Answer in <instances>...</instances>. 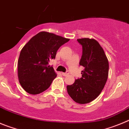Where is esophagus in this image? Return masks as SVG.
Returning <instances> with one entry per match:
<instances>
[{"mask_svg": "<svg viewBox=\"0 0 129 129\" xmlns=\"http://www.w3.org/2000/svg\"><path fill=\"white\" fill-rule=\"evenodd\" d=\"M62 75H63V76H66L67 75H69V73L68 72H66V73H62Z\"/></svg>", "mask_w": 129, "mask_h": 129, "instance_id": "obj_1", "label": "esophagus"}]
</instances>
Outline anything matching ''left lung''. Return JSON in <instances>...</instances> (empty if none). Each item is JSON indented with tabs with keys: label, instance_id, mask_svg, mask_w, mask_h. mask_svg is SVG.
I'll use <instances>...</instances> for the list:
<instances>
[{
	"label": "left lung",
	"instance_id": "obj_1",
	"mask_svg": "<svg viewBox=\"0 0 129 129\" xmlns=\"http://www.w3.org/2000/svg\"><path fill=\"white\" fill-rule=\"evenodd\" d=\"M82 46L80 65L84 67L82 78L67 85L71 98L80 104L90 103L96 99L104 88L109 75V62L104 49L93 39H77Z\"/></svg>",
	"mask_w": 129,
	"mask_h": 129
}]
</instances>
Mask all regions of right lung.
<instances>
[{
    "mask_svg": "<svg viewBox=\"0 0 129 129\" xmlns=\"http://www.w3.org/2000/svg\"><path fill=\"white\" fill-rule=\"evenodd\" d=\"M54 33L41 31L22 49L18 60V77L22 87L31 94L47 90L56 77L49 60L55 58L61 46L69 41Z\"/></svg>",
    "mask_w": 129,
    "mask_h": 129,
    "instance_id": "right-lung-1",
    "label": "right lung"
}]
</instances>
